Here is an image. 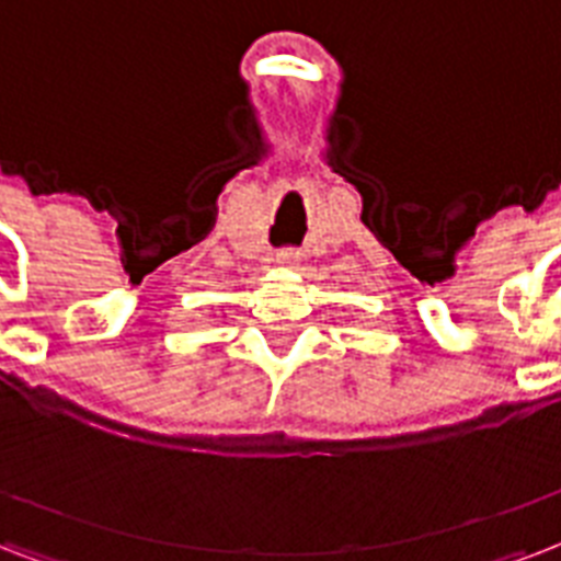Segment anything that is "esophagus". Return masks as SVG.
I'll return each mask as SVG.
<instances>
[{"label": "esophagus", "instance_id": "obj_1", "mask_svg": "<svg viewBox=\"0 0 561 561\" xmlns=\"http://www.w3.org/2000/svg\"><path fill=\"white\" fill-rule=\"evenodd\" d=\"M298 260H301V254H298V251H293V249H286V251H280V254H277V263H280V266H298Z\"/></svg>", "mask_w": 561, "mask_h": 561}]
</instances>
